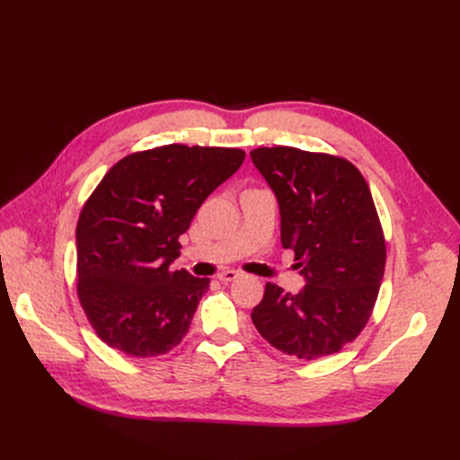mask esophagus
Here are the masks:
<instances>
[{
    "label": "esophagus",
    "mask_w": 460,
    "mask_h": 460,
    "mask_svg": "<svg viewBox=\"0 0 460 460\" xmlns=\"http://www.w3.org/2000/svg\"><path fill=\"white\" fill-rule=\"evenodd\" d=\"M240 276V272L238 270H222L220 274H218V280L220 282H234L235 280V278H238Z\"/></svg>",
    "instance_id": "34e87169"
}]
</instances>
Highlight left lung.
Returning a JSON list of instances; mask_svg holds the SVG:
<instances>
[{
  "mask_svg": "<svg viewBox=\"0 0 460 460\" xmlns=\"http://www.w3.org/2000/svg\"><path fill=\"white\" fill-rule=\"evenodd\" d=\"M252 161L280 207V238L305 278L299 294L267 284L252 320L297 358L341 351L367 326L385 269L372 193L349 161L297 147H259Z\"/></svg>",
  "mask_w": 460,
  "mask_h": 460,
  "instance_id": "8db88e82",
  "label": "left lung"
}]
</instances>
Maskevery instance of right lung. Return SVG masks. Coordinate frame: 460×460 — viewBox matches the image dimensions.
I'll list each match as a JSON object with an SVG mask.
<instances>
[{"instance_id":"right-lung-1","label":"right lung","mask_w":460,"mask_h":460,"mask_svg":"<svg viewBox=\"0 0 460 460\" xmlns=\"http://www.w3.org/2000/svg\"><path fill=\"white\" fill-rule=\"evenodd\" d=\"M243 159L234 147L171 144L132 153L103 176L78 218L76 288L109 347L155 357L182 341L208 278L171 270L178 238Z\"/></svg>"}]
</instances>
